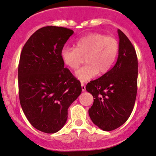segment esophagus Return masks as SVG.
Returning a JSON list of instances; mask_svg holds the SVG:
<instances>
[{
  "label": "esophagus",
  "instance_id": "esophagus-1",
  "mask_svg": "<svg viewBox=\"0 0 156 156\" xmlns=\"http://www.w3.org/2000/svg\"><path fill=\"white\" fill-rule=\"evenodd\" d=\"M81 89H82V91H86V86L83 83H81Z\"/></svg>",
  "mask_w": 156,
  "mask_h": 156
}]
</instances>
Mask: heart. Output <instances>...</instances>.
Returning a JSON list of instances; mask_svg holds the SVG:
<instances>
[{
    "mask_svg": "<svg viewBox=\"0 0 156 156\" xmlns=\"http://www.w3.org/2000/svg\"><path fill=\"white\" fill-rule=\"evenodd\" d=\"M119 51V44L115 37L94 33L78 39L76 48L63 47L60 55L63 63L72 70H76L86 57V65L76 73L78 80L86 82L98 73H108L115 62Z\"/></svg>",
    "mask_w": 156,
    "mask_h": 156,
    "instance_id": "1",
    "label": "heart"
}]
</instances>
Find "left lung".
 Instances as JSON below:
<instances>
[{
	"label": "left lung",
	"mask_w": 156,
	"mask_h": 156,
	"mask_svg": "<svg viewBox=\"0 0 156 156\" xmlns=\"http://www.w3.org/2000/svg\"><path fill=\"white\" fill-rule=\"evenodd\" d=\"M119 51L115 65L86 89L92 94L90 119L99 129L110 132L119 128L132 113L137 91L138 61L135 49L124 33L118 30Z\"/></svg>",
	"instance_id": "1"
}]
</instances>
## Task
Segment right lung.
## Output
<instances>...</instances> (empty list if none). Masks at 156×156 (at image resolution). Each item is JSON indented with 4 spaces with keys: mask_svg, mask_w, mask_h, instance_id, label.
<instances>
[{
    "mask_svg": "<svg viewBox=\"0 0 156 156\" xmlns=\"http://www.w3.org/2000/svg\"><path fill=\"white\" fill-rule=\"evenodd\" d=\"M73 33L56 26L41 28L30 37L20 55L18 83L22 110L34 128L47 134L62 128L69 107L82 91L60 55Z\"/></svg>",
    "mask_w": 156,
    "mask_h": 156,
    "instance_id": "right-lung-1",
    "label": "right lung"
}]
</instances>
